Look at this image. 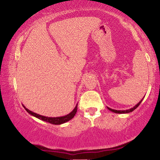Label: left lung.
Instances as JSON below:
<instances>
[{
  "instance_id": "obj_1",
  "label": "left lung",
  "mask_w": 160,
  "mask_h": 160,
  "mask_svg": "<svg viewBox=\"0 0 160 160\" xmlns=\"http://www.w3.org/2000/svg\"><path fill=\"white\" fill-rule=\"evenodd\" d=\"M143 99H142L141 101H140L139 102H138V103L135 105V106L134 107H132V108H131L130 109H128V110H124V111H121V110H115V109H112V108H108V107H107V108L108 109L109 111H112V112L115 113H130L132 112V111H133L135 110V109H136L139 106V105L141 104V102H142V100H143Z\"/></svg>"
}]
</instances>
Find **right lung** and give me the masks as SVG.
<instances>
[{
	"mask_svg": "<svg viewBox=\"0 0 160 160\" xmlns=\"http://www.w3.org/2000/svg\"><path fill=\"white\" fill-rule=\"evenodd\" d=\"M77 105L78 104H76V106H75V108H74L73 110L72 111L71 113H69L68 114L62 116V117H45V116L38 114V113H34L32 112V111H30L29 109H28L25 106H23V105L22 106L24 108H25V110L28 111V113H30V115H32V117H35L38 118L39 119L42 120V121L49 122V123L52 124H62L63 123H65V122L70 121V120L72 119L74 117V116L76 115V112H77Z\"/></svg>",
	"mask_w": 160,
	"mask_h": 160,
	"instance_id": "right-lung-1",
	"label": "right lung"
}]
</instances>
